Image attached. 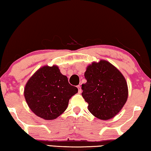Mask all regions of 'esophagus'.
I'll return each mask as SVG.
<instances>
[{
  "mask_svg": "<svg viewBox=\"0 0 151 151\" xmlns=\"http://www.w3.org/2000/svg\"><path fill=\"white\" fill-rule=\"evenodd\" d=\"M77 88H78V93L80 94V93H81V92H82V90H81V86H77Z\"/></svg>",
  "mask_w": 151,
  "mask_h": 151,
  "instance_id": "obj_1",
  "label": "esophagus"
}]
</instances>
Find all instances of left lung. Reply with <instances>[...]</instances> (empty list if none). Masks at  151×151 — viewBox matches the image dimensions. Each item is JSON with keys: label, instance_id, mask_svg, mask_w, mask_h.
Returning a JSON list of instances; mask_svg holds the SVG:
<instances>
[{"label": "left lung", "instance_id": "obj_1", "mask_svg": "<svg viewBox=\"0 0 151 151\" xmlns=\"http://www.w3.org/2000/svg\"><path fill=\"white\" fill-rule=\"evenodd\" d=\"M86 83L82 85V96L91 113L101 120H109L121 111L128 99L126 79L105 60L93 62L85 73Z\"/></svg>", "mask_w": 151, "mask_h": 151}]
</instances>
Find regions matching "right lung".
<instances>
[{
  "label": "right lung",
  "mask_w": 151,
  "mask_h": 151,
  "mask_svg": "<svg viewBox=\"0 0 151 151\" xmlns=\"http://www.w3.org/2000/svg\"><path fill=\"white\" fill-rule=\"evenodd\" d=\"M78 93L76 86L58 66H43L33 74L25 85L24 95L28 106L36 115L54 120L65 111L71 96Z\"/></svg>",
  "instance_id": "add662e5"
}]
</instances>
